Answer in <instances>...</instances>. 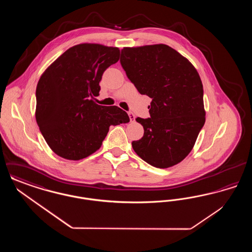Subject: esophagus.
I'll list each match as a JSON object with an SVG mask.
<instances>
[{
  "mask_svg": "<svg viewBox=\"0 0 252 252\" xmlns=\"http://www.w3.org/2000/svg\"><path fill=\"white\" fill-rule=\"evenodd\" d=\"M128 115H129V119H130V122H134L135 121V119H136V116L132 113V112H129L128 113Z\"/></svg>",
  "mask_w": 252,
  "mask_h": 252,
  "instance_id": "obj_1",
  "label": "esophagus"
}]
</instances>
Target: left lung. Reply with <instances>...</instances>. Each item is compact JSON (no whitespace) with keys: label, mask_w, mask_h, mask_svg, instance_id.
I'll return each mask as SVG.
<instances>
[{"label":"left lung","mask_w":252,"mask_h":252,"mask_svg":"<svg viewBox=\"0 0 252 252\" xmlns=\"http://www.w3.org/2000/svg\"><path fill=\"white\" fill-rule=\"evenodd\" d=\"M120 62L138 92L152 98L150 118L136 119L144 132L132 142L134 151L154 167L180 163L205 124L203 85L196 69L165 44L124 47Z\"/></svg>","instance_id":"left-lung-1"}]
</instances>
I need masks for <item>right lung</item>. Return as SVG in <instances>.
Instances as JSON below:
<instances>
[{
  "instance_id": "right-lung-1",
  "label": "right lung",
  "mask_w": 252,
  "mask_h": 252,
  "mask_svg": "<svg viewBox=\"0 0 252 252\" xmlns=\"http://www.w3.org/2000/svg\"><path fill=\"white\" fill-rule=\"evenodd\" d=\"M120 57L117 47L81 43L64 52L41 74L36 86V120L50 148L63 158L94 154L110 126L129 122L116 106H100L99 82Z\"/></svg>"
}]
</instances>
